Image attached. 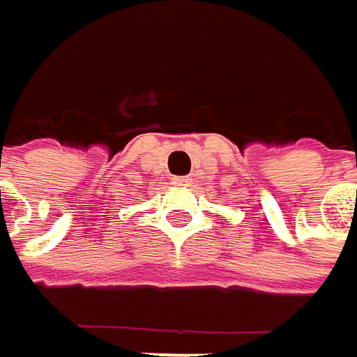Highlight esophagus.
Segmentation results:
<instances>
[{
  "label": "esophagus",
  "mask_w": 357,
  "mask_h": 357,
  "mask_svg": "<svg viewBox=\"0 0 357 357\" xmlns=\"http://www.w3.org/2000/svg\"><path fill=\"white\" fill-rule=\"evenodd\" d=\"M174 183H176V185H188L190 179L185 178V176H178V178H174Z\"/></svg>",
  "instance_id": "esophagus-1"
}]
</instances>
